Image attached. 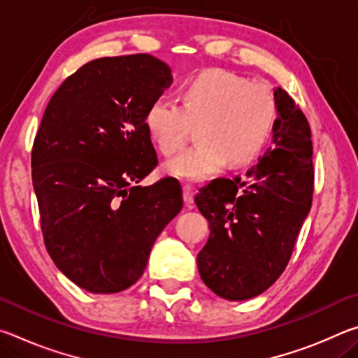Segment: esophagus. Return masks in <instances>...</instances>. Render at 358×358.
Returning <instances> with one entry per match:
<instances>
[{
  "instance_id": "esophagus-1",
  "label": "esophagus",
  "mask_w": 358,
  "mask_h": 358,
  "mask_svg": "<svg viewBox=\"0 0 358 358\" xmlns=\"http://www.w3.org/2000/svg\"><path fill=\"white\" fill-rule=\"evenodd\" d=\"M183 197L186 205H191L194 202V187L191 185H183Z\"/></svg>"
}]
</instances>
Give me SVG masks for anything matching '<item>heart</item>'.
I'll list each match as a JSON object with an SVG mask.
<instances>
[{
	"mask_svg": "<svg viewBox=\"0 0 358 358\" xmlns=\"http://www.w3.org/2000/svg\"><path fill=\"white\" fill-rule=\"evenodd\" d=\"M181 104L164 96L151 101L145 126L162 155L185 147L191 126H199V145L166 164L173 177L199 181L230 162L252 161L268 142L276 120V99L265 83L234 72L210 69L186 80Z\"/></svg>",
	"mask_w": 358,
	"mask_h": 358,
	"instance_id": "obj_1",
	"label": "heart"
}]
</instances>
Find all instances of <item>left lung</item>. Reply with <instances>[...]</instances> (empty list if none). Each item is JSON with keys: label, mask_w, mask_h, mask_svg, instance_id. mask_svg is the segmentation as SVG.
Here are the masks:
<instances>
[{"label": "left lung", "mask_w": 358, "mask_h": 358, "mask_svg": "<svg viewBox=\"0 0 358 358\" xmlns=\"http://www.w3.org/2000/svg\"><path fill=\"white\" fill-rule=\"evenodd\" d=\"M278 118L271 147L245 177L216 178L196 205L210 224L197 254L202 281L240 301L265 292L292 256L314 192L310 123L286 90H275Z\"/></svg>", "instance_id": "obj_1"}]
</instances>
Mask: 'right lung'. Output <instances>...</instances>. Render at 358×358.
<instances>
[{
  "instance_id": "1",
  "label": "right lung",
  "mask_w": 358,
  "mask_h": 358,
  "mask_svg": "<svg viewBox=\"0 0 358 358\" xmlns=\"http://www.w3.org/2000/svg\"><path fill=\"white\" fill-rule=\"evenodd\" d=\"M172 85L147 53L93 59L59 85L31 150L47 252L93 294L142 276L157 235L183 208L177 178L137 183L157 166L145 112Z\"/></svg>"
}]
</instances>
